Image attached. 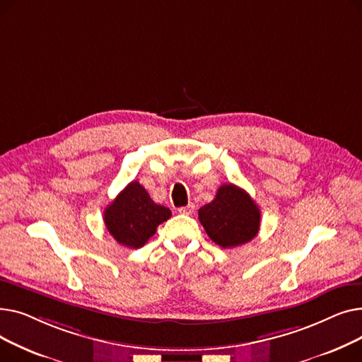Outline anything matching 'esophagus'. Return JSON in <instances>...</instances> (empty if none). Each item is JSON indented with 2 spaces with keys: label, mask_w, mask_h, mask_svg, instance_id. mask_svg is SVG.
Segmentation results:
<instances>
[{
  "label": "esophagus",
  "mask_w": 362,
  "mask_h": 362,
  "mask_svg": "<svg viewBox=\"0 0 362 362\" xmlns=\"http://www.w3.org/2000/svg\"><path fill=\"white\" fill-rule=\"evenodd\" d=\"M180 214H186V216H191L194 211H195V205L191 202V204H187L186 206H182V208H179L177 210Z\"/></svg>",
  "instance_id": "34e87169"
}]
</instances>
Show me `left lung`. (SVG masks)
Returning a JSON list of instances; mask_svg holds the SVG:
<instances>
[{
    "label": "left lung",
    "instance_id": "left-lung-1",
    "mask_svg": "<svg viewBox=\"0 0 362 362\" xmlns=\"http://www.w3.org/2000/svg\"><path fill=\"white\" fill-rule=\"evenodd\" d=\"M206 235L221 248H235L252 240L261 223V211L248 192L236 185H221L216 198L199 208Z\"/></svg>",
    "mask_w": 362,
    "mask_h": 362
}]
</instances>
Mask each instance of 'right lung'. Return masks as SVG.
Listing matches in <instances>:
<instances>
[{
	"label": "right lung",
	"instance_id": "1",
	"mask_svg": "<svg viewBox=\"0 0 362 362\" xmlns=\"http://www.w3.org/2000/svg\"><path fill=\"white\" fill-rule=\"evenodd\" d=\"M171 211L156 204L146 189L138 182H130L104 211V223L110 235L120 245L136 250L156 235L157 227L167 221Z\"/></svg>",
	"mask_w": 362,
	"mask_h": 362
}]
</instances>
